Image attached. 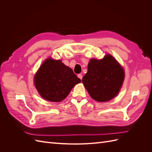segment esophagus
Returning <instances> with one entry per match:
<instances>
[{
  "mask_svg": "<svg viewBox=\"0 0 152 152\" xmlns=\"http://www.w3.org/2000/svg\"><path fill=\"white\" fill-rule=\"evenodd\" d=\"M77 76H78V77L80 79H81V80L82 79V74H80H80H78V75H77Z\"/></svg>",
  "mask_w": 152,
  "mask_h": 152,
  "instance_id": "obj_1",
  "label": "esophagus"
}]
</instances>
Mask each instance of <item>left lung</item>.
<instances>
[{
	"label": "left lung",
	"instance_id": "left-lung-1",
	"mask_svg": "<svg viewBox=\"0 0 152 152\" xmlns=\"http://www.w3.org/2000/svg\"><path fill=\"white\" fill-rule=\"evenodd\" d=\"M87 68L82 82L92 98L105 102L117 96L123 84L124 71L115 59L110 54L99 60L91 59Z\"/></svg>",
	"mask_w": 152,
	"mask_h": 152
}]
</instances>
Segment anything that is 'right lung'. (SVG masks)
I'll use <instances>...</instances> for the list:
<instances>
[{"mask_svg":"<svg viewBox=\"0 0 152 152\" xmlns=\"http://www.w3.org/2000/svg\"><path fill=\"white\" fill-rule=\"evenodd\" d=\"M80 82L70 68L61 60L51 58L42 63L34 78L35 86L41 97L52 102L63 100Z\"/></svg>","mask_w":152,"mask_h":152,"instance_id":"1","label":"right lung"}]
</instances>
